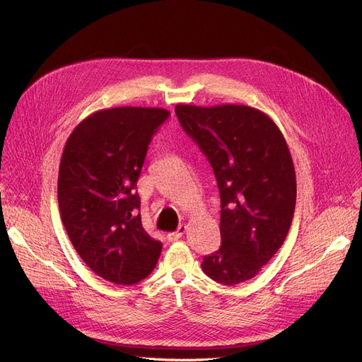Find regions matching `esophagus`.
Wrapping results in <instances>:
<instances>
[{
  "mask_svg": "<svg viewBox=\"0 0 362 362\" xmlns=\"http://www.w3.org/2000/svg\"><path fill=\"white\" fill-rule=\"evenodd\" d=\"M185 232H186V226L180 224V226H179V229H177L176 232H173V233H168V235H167V238H168V240H170V242L179 240V239L185 235Z\"/></svg>",
  "mask_w": 362,
  "mask_h": 362,
  "instance_id": "obj_1",
  "label": "esophagus"
}]
</instances>
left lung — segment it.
<instances>
[{
	"label": "left lung",
	"mask_w": 362,
	"mask_h": 362,
	"mask_svg": "<svg viewBox=\"0 0 362 362\" xmlns=\"http://www.w3.org/2000/svg\"><path fill=\"white\" fill-rule=\"evenodd\" d=\"M176 116L210 161L220 191L221 246L201 267L233 286L255 277L280 250L296 204V176L283 133L250 107L177 104Z\"/></svg>",
	"instance_id": "8db88e82"
}]
</instances>
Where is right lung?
Instances as JSON below:
<instances>
[{"mask_svg": "<svg viewBox=\"0 0 362 362\" xmlns=\"http://www.w3.org/2000/svg\"><path fill=\"white\" fill-rule=\"evenodd\" d=\"M164 108L117 107L74 127L59 170V208L76 252L100 277L129 286L156 269L163 245L142 227L136 183Z\"/></svg>", "mask_w": 362, "mask_h": 362, "instance_id": "add662e5", "label": "right lung"}]
</instances>
